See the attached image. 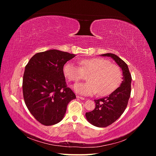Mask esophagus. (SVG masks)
<instances>
[{
  "mask_svg": "<svg viewBox=\"0 0 156 156\" xmlns=\"http://www.w3.org/2000/svg\"><path fill=\"white\" fill-rule=\"evenodd\" d=\"M76 98H78V99H80V100H85V98H83V97H81V96H76Z\"/></svg>",
  "mask_w": 156,
  "mask_h": 156,
  "instance_id": "1",
  "label": "esophagus"
}]
</instances>
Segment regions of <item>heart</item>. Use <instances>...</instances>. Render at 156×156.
I'll return each mask as SVG.
<instances>
[{"label": "heart", "mask_w": 156, "mask_h": 156, "mask_svg": "<svg viewBox=\"0 0 156 156\" xmlns=\"http://www.w3.org/2000/svg\"><path fill=\"white\" fill-rule=\"evenodd\" d=\"M80 67L68 62L63 66V73L68 81L77 82L88 73V81L75 84L74 90L82 95L90 96L98 93L107 96L116 90L122 81V72L116 65L101 58L83 59L79 62Z\"/></svg>", "instance_id": "1"}]
</instances>
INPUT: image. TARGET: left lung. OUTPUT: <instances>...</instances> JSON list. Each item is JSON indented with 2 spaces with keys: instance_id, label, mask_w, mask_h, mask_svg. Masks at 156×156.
Here are the masks:
<instances>
[{
  "instance_id": "1",
  "label": "left lung",
  "mask_w": 156,
  "mask_h": 156,
  "mask_svg": "<svg viewBox=\"0 0 156 156\" xmlns=\"http://www.w3.org/2000/svg\"><path fill=\"white\" fill-rule=\"evenodd\" d=\"M114 60L122 70V81L120 86L110 95L95 100L96 107L92 111L86 112L87 120L94 126L105 127L112 124L123 114L131 94V75L124 61L112 53L101 55Z\"/></svg>"
}]
</instances>
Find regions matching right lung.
I'll return each mask as SVG.
<instances>
[{"label":"right lung","mask_w":156,"mask_h":156,"mask_svg":"<svg viewBox=\"0 0 156 156\" xmlns=\"http://www.w3.org/2000/svg\"><path fill=\"white\" fill-rule=\"evenodd\" d=\"M74 54L51 49L37 53L26 65L23 98L28 109L40 123L52 126L63 119L68 103L76 96L67 87L63 66Z\"/></svg>","instance_id":"obj_1"}]
</instances>
